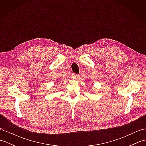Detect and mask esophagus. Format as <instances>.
I'll return each mask as SVG.
<instances>
[{
  "label": "esophagus",
  "instance_id": "1",
  "mask_svg": "<svg viewBox=\"0 0 146 146\" xmlns=\"http://www.w3.org/2000/svg\"><path fill=\"white\" fill-rule=\"evenodd\" d=\"M78 77H79V75H76V74L73 73L72 75H71V78H72L73 80H77L78 78Z\"/></svg>",
  "mask_w": 146,
  "mask_h": 146
}]
</instances>
